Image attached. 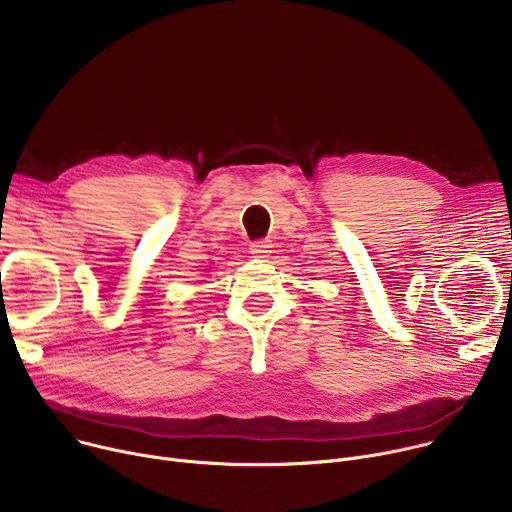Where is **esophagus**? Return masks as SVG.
Listing matches in <instances>:
<instances>
[{
    "label": "esophagus",
    "instance_id": "34e87169",
    "mask_svg": "<svg viewBox=\"0 0 512 512\" xmlns=\"http://www.w3.org/2000/svg\"><path fill=\"white\" fill-rule=\"evenodd\" d=\"M270 248H272V246H270L268 240H256V242L250 244V254H252L254 258H268Z\"/></svg>",
    "mask_w": 512,
    "mask_h": 512
}]
</instances>
